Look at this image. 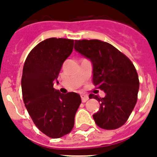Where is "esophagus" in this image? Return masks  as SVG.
<instances>
[{
  "instance_id": "1",
  "label": "esophagus",
  "mask_w": 157,
  "mask_h": 157,
  "mask_svg": "<svg viewBox=\"0 0 157 157\" xmlns=\"http://www.w3.org/2000/svg\"><path fill=\"white\" fill-rule=\"evenodd\" d=\"M88 100H89V97L87 95H81V101H82V102L85 103Z\"/></svg>"
}]
</instances>
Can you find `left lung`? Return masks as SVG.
I'll return each instance as SVG.
<instances>
[{"mask_svg":"<svg viewBox=\"0 0 157 157\" xmlns=\"http://www.w3.org/2000/svg\"><path fill=\"white\" fill-rule=\"evenodd\" d=\"M74 49L93 64V81L105 97L94 98L100 109L93 117L104 129H116L128 119L137 101L139 78L133 64L114 46L100 40H75Z\"/></svg>","mask_w":157,"mask_h":157,"instance_id":"1","label":"left lung"}]
</instances>
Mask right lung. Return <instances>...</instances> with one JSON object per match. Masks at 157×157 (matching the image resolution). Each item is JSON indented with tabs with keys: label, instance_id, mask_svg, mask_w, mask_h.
<instances>
[{
	"label": "right lung",
	"instance_id": "add662e5",
	"mask_svg": "<svg viewBox=\"0 0 157 157\" xmlns=\"http://www.w3.org/2000/svg\"><path fill=\"white\" fill-rule=\"evenodd\" d=\"M74 40L48 38L32 49L24 64L21 78L23 101L35 125L46 136L60 138L74 126L81 103L76 93H60L54 89L64 61L70 56Z\"/></svg>",
	"mask_w": 157,
	"mask_h": 157
}]
</instances>
